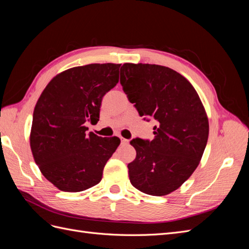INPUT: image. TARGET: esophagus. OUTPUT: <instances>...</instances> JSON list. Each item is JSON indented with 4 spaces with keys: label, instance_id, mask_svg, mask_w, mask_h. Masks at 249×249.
<instances>
[{
    "label": "esophagus",
    "instance_id": "obj_1",
    "mask_svg": "<svg viewBox=\"0 0 249 249\" xmlns=\"http://www.w3.org/2000/svg\"><path fill=\"white\" fill-rule=\"evenodd\" d=\"M129 142H130V140L122 138V144H127V143H129Z\"/></svg>",
    "mask_w": 249,
    "mask_h": 249
}]
</instances>
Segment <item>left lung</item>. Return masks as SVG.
I'll list each match as a JSON object with an SVG mask.
<instances>
[{
  "instance_id": "obj_1",
  "label": "left lung",
  "mask_w": 249,
  "mask_h": 249,
  "mask_svg": "<svg viewBox=\"0 0 249 249\" xmlns=\"http://www.w3.org/2000/svg\"><path fill=\"white\" fill-rule=\"evenodd\" d=\"M120 84L141 116H153L152 141L130 143L136 158L127 165L131 184L163 196L178 189L201 160L209 137V119L196 90L182 74L156 64L124 63Z\"/></svg>"
}]
</instances>
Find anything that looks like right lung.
<instances>
[{
    "instance_id": "add662e5",
    "label": "right lung",
    "mask_w": 249,
    "mask_h": 249,
    "mask_svg": "<svg viewBox=\"0 0 249 249\" xmlns=\"http://www.w3.org/2000/svg\"><path fill=\"white\" fill-rule=\"evenodd\" d=\"M122 64L93 63L58 73L43 89L33 112L30 146L43 177L59 190L80 192L101 182L117 137L87 133L96 124L103 96L115 87Z\"/></svg>"
}]
</instances>
